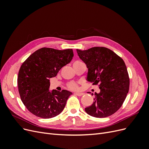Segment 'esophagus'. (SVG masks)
<instances>
[{"instance_id":"esophagus-1","label":"esophagus","mask_w":149,"mask_h":149,"mask_svg":"<svg viewBox=\"0 0 149 149\" xmlns=\"http://www.w3.org/2000/svg\"><path fill=\"white\" fill-rule=\"evenodd\" d=\"M74 94L75 95H76V96H82V95H83V93H74Z\"/></svg>"}]
</instances>
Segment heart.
Returning <instances> with one entry per match:
<instances>
[{
    "mask_svg": "<svg viewBox=\"0 0 149 149\" xmlns=\"http://www.w3.org/2000/svg\"><path fill=\"white\" fill-rule=\"evenodd\" d=\"M78 62H80V61H76L74 63H78ZM68 88L71 89H76L78 88V84L74 82H71L68 84Z\"/></svg>",
    "mask_w": 149,
    "mask_h": 149,
    "instance_id": "obj_1",
    "label": "heart"
}]
</instances>
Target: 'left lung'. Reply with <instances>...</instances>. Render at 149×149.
<instances>
[{"label":"left lung","mask_w":149,"mask_h":149,"mask_svg":"<svg viewBox=\"0 0 149 149\" xmlns=\"http://www.w3.org/2000/svg\"><path fill=\"white\" fill-rule=\"evenodd\" d=\"M76 51L88 69L86 79L94 85L99 84L100 89V93L94 94L93 103L85 108L86 112L97 118L114 114L123 105L129 89V74L124 60L105 47Z\"/></svg>","instance_id":"1"}]
</instances>
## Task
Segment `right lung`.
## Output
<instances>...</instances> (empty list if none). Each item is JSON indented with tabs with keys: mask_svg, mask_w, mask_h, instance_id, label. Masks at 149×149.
I'll use <instances>...</instances> for the list:
<instances>
[{
	"mask_svg": "<svg viewBox=\"0 0 149 149\" xmlns=\"http://www.w3.org/2000/svg\"><path fill=\"white\" fill-rule=\"evenodd\" d=\"M72 49L59 50L42 48L22 65L17 79L21 100L31 113L43 119L60 114L71 92L49 91V78L55 77L62 67L73 59Z\"/></svg>",
	"mask_w": 149,
	"mask_h": 149,
	"instance_id": "1",
	"label": "right lung"
}]
</instances>
